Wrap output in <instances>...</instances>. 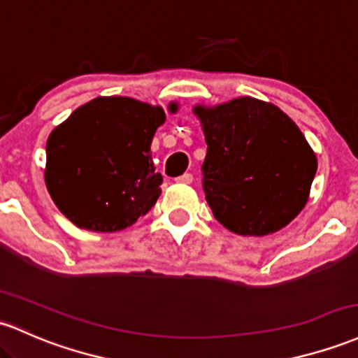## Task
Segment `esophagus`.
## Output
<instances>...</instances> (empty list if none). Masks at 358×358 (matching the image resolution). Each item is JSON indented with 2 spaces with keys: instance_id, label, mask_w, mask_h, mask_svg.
Returning a JSON list of instances; mask_svg holds the SVG:
<instances>
[{
  "instance_id": "34e87169",
  "label": "esophagus",
  "mask_w": 358,
  "mask_h": 358,
  "mask_svg": "<svg viewBox=\"0 0 358 358\" xmlns=\"http://www.w3.org/2000/svg\"><path fill=\"white\" fill-rule=\"evenodd\" d=\"M175 180L178 183H187V185H188V183L194 182V175H192V173H183L182 176H178V178H175Z\"/></svg>"
}]
</instances>
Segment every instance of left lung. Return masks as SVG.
<instances>
[{"label": "left lung", "instance_id": "8db88e82", "mask_svg": "<svg viewBox=\"0 0 358 358\" xmlns=\"http://www.w3.org/2000/svg\"><path fill=\"white\" fill-rule=\"evenodd\" d=\"M194 112L206 134L202 188L214 217L241 236L287 226L308 202L317 170L299 127L278 107L250 96Z\"/></svg>", "mask_w": 358, "mask_h": 358}]
</instances>
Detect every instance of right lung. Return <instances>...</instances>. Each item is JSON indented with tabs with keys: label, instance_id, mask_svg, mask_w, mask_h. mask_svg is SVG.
<instances>
[{
	"label": "right lung",
	"instance_id": "add662e5",
	"mask_svg": "<svg viewBox=\"0 0 358 358\" xmlns=\"http://www.w3.org/2000/svg\"><path fill=\"white\" fill-rule=\"evenodd\" d=\"M163 122V108L127 96H100L74 110L45 148V185L59 210L95 233H115L146 215L161 195L149 151Z\"/></svg>",
	"mask_w": 358,
	"mask_h": 358
}]
</instances>
